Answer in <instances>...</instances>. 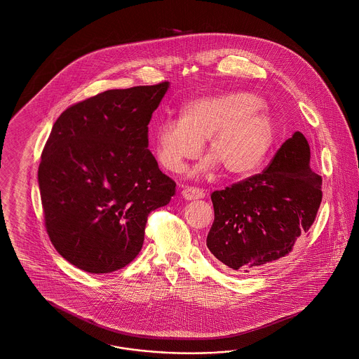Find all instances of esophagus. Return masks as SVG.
Wrapping results in <instances>:
<instances>
[{
  "label": "esophagus",
  "instance_id": "34e87169",
  "mask_svg": "<svg viewBox=\"0 0 359 359\" xmlns=\"http://www.w3.org/2000/svg\"><path fill=\"white\" fill-rule=\"evenodd\" d=\"M182 196L185 200H197V198H203L205 194L203 189L200 188H194V187H188L182 191Z\"/></svg>",
  "mask_w": 359,
  "mask_h": 359
}]
</instances>
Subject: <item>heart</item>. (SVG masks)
I'll return each instance as SVG.
<instances>
[{
	"label": "heart",
	"instance_id": "b5f03b06",
	"mask_svg": "<svg viewBox=\"0 0 359 359\" xmlns=\"http://www.w3.org/2000/svg\"><path fill=\"white\" fill-rule=\"evenodd\" d=\"M276 125L263 101L249 92H228L188 101L179 120L165 118L152 131L158 162L180 174L196 159L208 140L209 154L195 168L208 172L218 165L230 176L254 172L271 150Z\"/></svg>",
	"mask_w": 359,
	"mask_h": 359
}]
</instances>
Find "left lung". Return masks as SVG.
Returning <instances> with one entry per match:
<instances>
[{"mask_svg":"<svg viewBox=\"0 0 359 359\" xmlns=\"http://www.w3.org/2000/svg\"><path fill=\"white\" fill-rule=\"evenodd\" d=\"M321 184L311 168L308 141L294 131L262 174L210 195L215 221L208 249L238 273L285 257L315 221Z\"/></svg>","mask_w":359,"mask_h":359,"instance_id":"left-lung-1","label":"left lung"}]
</instances>
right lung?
Masks as SVG:
<instances>
[{
  "label": "right lung",
  "mask_w": 359,
  "mask_h": 359,
  "mask_svg": "<svg viewBox=\"0 0 359 359\" xmlns=\"http://www.w3.org/2000/svg\"><path fill=\"white\" fill-rule=\"evenodd\" d=\"M170 83L111 89L65 109L42 152L44 224L65 261L117 271L142 249L150 212L175 195L149 147V122Z\"/></svg>",
  "instance_id": "add662e5"
}]
</instances>
